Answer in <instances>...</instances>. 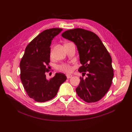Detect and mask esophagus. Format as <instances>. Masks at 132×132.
Segmentation results:
<instances>
[{
  "label": "esophagus",
  "mask_w": 132,
  "mask_h": 132,
  "mask_svg": "<svg viewBox=\"0 0 132 132\" xmlns=\"http://www.w3.org/2000/svg\"><path fill=\"white\" fill-rule=\"evenodd\" d=\"M72 77V75L71 74H66V77L67 79H69V78H71V77Z\"/></svg>",
  "instance_id": "1"
}]
</instances>
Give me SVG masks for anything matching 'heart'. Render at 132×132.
I'll list each match as a JSON object with an SVG mask.
<instances>
[{"instance_id": "1", "label": "heart", "mask_w": 132, "mask_h": 132, "mask_svg": "<svg viewBox=\"0 0 132 132\" xmlns=\"http://www.w3.org/2000/svg\"><path fill=\"white\" fill-rule=\"evenodd\" d=\"M58 68L60 70L66 72H70L72 70V68H71V66L68 64L62 65L61 66H59L58 67Z\"/></svg>"}]
</instances>
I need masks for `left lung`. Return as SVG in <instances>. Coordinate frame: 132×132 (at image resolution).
Listing matches in <instances>:
<instances>
[{
    "label": "left lung",
    "mask_w": 132,
    "mask_h": 132,
    "mask_svg": "<svg viewBox=\"0 0 132 132\" xmlns=\"http://www.w3.org/2000/svg\"><path fill=\"white\" fill-rule=\"evenodd\" d=\"M61 36L77 46L82 66L80 72H86L85 79L76 89L78 95L87 102L100 100L110 89L114 77L112 58L100 39L94 33L82 28H74Z\"/></svg>",
    "instance_id": "left-lung-1"
}]
</instances>
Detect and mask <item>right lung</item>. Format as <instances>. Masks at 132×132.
Masks as SVG:
<instances>
[{
	"label": "right lung",
	"instance_id": "right-lung-1",
	"mask_svg": "<svg viewBox=\"0 0 132 132\" xmlns=\"http://www.w3.org/2000/svg\"><path fill=\"white\" fill-rule=\"evenodd\" d=\"M62 31V28H53L41 32L27 46L20 61L21 82L28 95L36 101L52 99L67 79L62 73H55L49 80L45 75L48 71L51 43Z\"/></svg>",
	"mask_w": 132,
	"mask_h": 132
}]
</instances>
